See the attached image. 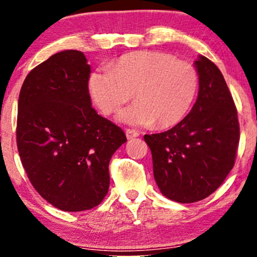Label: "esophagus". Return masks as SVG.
<instances>
[{"mask_svg":"<svg viewBox=\"0 0 257 257\" xmlns=\"http://www.w3.org/2000/svg\"><path fill=\"white\" fill-rule=\"evenodd\" d=\"M139 135H140V133L137 132V131H133V129H126L125 131V137L128 140H132V139L134 138H138Z\"/></svg>","mask_w":257,"mask_h":257,"instance_id":"esophagus-1","label":"esophagus"}]
</instances>
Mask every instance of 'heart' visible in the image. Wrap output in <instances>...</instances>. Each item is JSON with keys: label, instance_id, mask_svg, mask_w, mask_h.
Segmentation results:
<instances>
[{"label": "heart", "instance_id": "b5f03b06", "mask_svg": "<svg viewBox=\"0 0 257 257\" xmlns=\"http://www.w3.org/2000/svg\"><path fill=\"white\" fill-rule=\"evenodd\" d=\"M88 89L102 113L118 112L133 98L137 102L117 117L129 125H176L187 116L198 90L192 64L164 52L140 51L122 55L110 67L90 73Z\"/></svg>", "mask_w": 257, "mask_h": 257}]
</instances>
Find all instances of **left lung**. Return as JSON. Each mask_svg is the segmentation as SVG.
<instances>
[{
    "mask_svg": "<svg viewBox=\"0 0 257 257\" xmlns=\"http://www.w3.org/2000/svg\"><path fill=\"white\" fill-rule=\"evenodd\" d=\"M198 98L169 131L145 135L153 176L163 196L194 203L216 191L234 166L239 144L237 110L219 67L198 55Z\"/></svg>",
    "mask_w": 257,
    "mask_h": 257,
    "instance_id": "obj_1",
    "label": "left lung"
}]
</instances>
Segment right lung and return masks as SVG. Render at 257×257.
<instances>
[{"mask_svg": "<svg viewBox=\"0 0 257 257\" xmlns=\"http://www.w3.org/2000/svg\"><path fill=\"white\" fill-rule=\"evenodd\" d=\"M90 72L82 52H59L26 76L18 101L23 167L41 197L64 211L102 202L110 159L126 141L119 126L91 107Z\"/></svg>", "mask_w": 257, "mask_h": 257, "instance_id": "1", "label": "right lung"}]
</instances>
